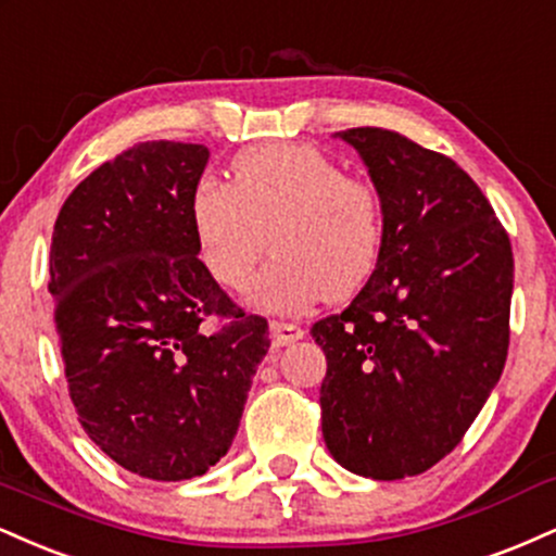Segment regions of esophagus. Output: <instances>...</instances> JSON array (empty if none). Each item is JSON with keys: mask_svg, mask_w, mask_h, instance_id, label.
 Instances as JSON below:
<instances>
[{"mask_svg": "<svg viewBox=\"0 0 556 556\" xmlns=\"http://www.w3.org/2000/svg\"><path fill=\"white\" fill-rule=\"evenodd\" d=\"M270 338H273V349H283V345H291L296 343L299 338H304V330L293 323H273Z\"/></svg>", "mask_w": 556, "mask_h": 556, "instance_id": "esophagus-1", "label": "esophagus"}]
</instances>
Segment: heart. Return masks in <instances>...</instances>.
I'll return each mask as SVG.
<instances>
[{"mask_svg": "<svg viewBox=\"0 0 556 556\" xmlns=\"http://www.w3.org/2000/svg\"><path fill=\"white\" fill-rule=\"evenodd\" d=\"M189 224L202 267L228 291L250 280L270 231L276 257L252 283L250 302L283 315L323 296H351L375 270L384 231L377 189L299 142L241 153L231 185L200 179Z\"/></svg>", "mask_w": 556, "mask_h": 556, "instance_id": "1", "label": "heart"}]
</instances>
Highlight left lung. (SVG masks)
<instances>
[{
	"mask_svg": "<svg viewBox=\"0 0 556 556\" xmlns=\"http://www.w3.org/2000/svg\"><path fill=\"white\" fill-rule=\"evenodd\" d=\"M380 194L382 250L341 315L312 325L328 358L323 437L351 473H424L460 442L505 369L513 250L476 181L380 127L336 132Z\"/></svg>",
	"mask_w": 556,
	"mask_h": 556,
	"instance_id": "obj_1",
	"label": "left lung"
}]
</instances>
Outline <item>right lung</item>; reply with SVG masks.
<instances>
[{
  "instance_id": "1",
  "label": "right lung",
  "mask_w": 556,
  "mask_h": 556,
  "mask_svg": "<svg viewBox=\"0 0 556 556\" xmlns=\"http://www.w3.org/2000/svg\"><path fill=\"white\" fill-rule=\"evenodd\" d=\"M211 150L140 142L72 189L51 233L49 293L83 429L142 479L185 481L237 437L270 341L198 260L189 200ZM205 316L225 325L207 333Z\"/></svg>"
}]
</instances>
